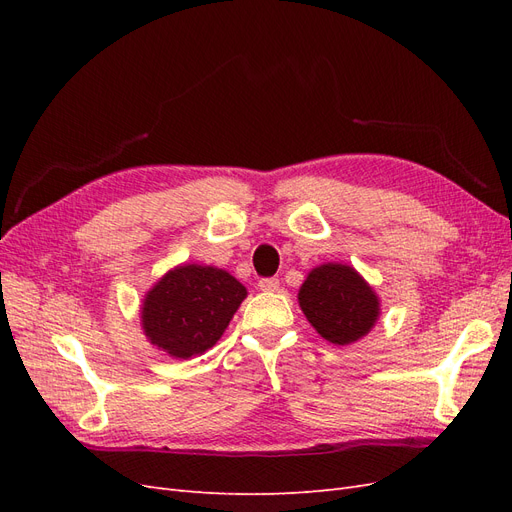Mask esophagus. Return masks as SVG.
<instances>
[{"instance_id": "1", "label": "esophagus", "mask_w": 512, "mask_h": 512, "mask_svg": "<svg viewBox=\"0 0 512 512\" xmlns=\"http://www.w3.org/2000/svg\"><path fill=\"white\" fill-rule=\"evenodd\" d=\"M258 288L262 292H277L280 290V280H275V277H265V280L258 282Z\"/></svg>"}]
</instances>
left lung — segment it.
Here are the masks:
<instances>
[{
    "mask_svg": "<svg viewBox=\"0 0 512 512\" xmlns=\"http://www.w3.org/2000/svg\"><path fill=\"white\" fill-rule=\"evenodd\" d=\"M309 324L335 346L365 337L380 316V301L363 277L348 265L327 262L309 271L299 290Z\"/></svg>",
    "mask_w": 512,
    "mask_h": 512,
    "instance_id": "obj_1",
    "label": "left lung"
}]
</instances>
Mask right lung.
<instances>
[{
	"mask_svg": "<svg viewBox=\"0 0 512 512\" xmlns=\"http://www.w3.org/2000/svg\"><path fill=\"white\" fill-rule=\"evenodd\" d=\"M245 297V286L224 269L181 265L145 294L143 331L166 354L190 359L215 346Z\"/></svg>",
	"mask_w": 512,
	"mask_h": 512,
	"instance_id": "add662e5",
	"label": "right lung"
}]
</instances>
